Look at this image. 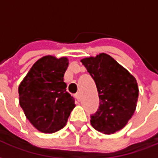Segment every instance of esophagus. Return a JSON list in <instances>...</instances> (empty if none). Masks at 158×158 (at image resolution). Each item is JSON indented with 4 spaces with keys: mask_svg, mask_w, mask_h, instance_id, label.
Wrapping results in <instances>:
<instances>
[{
    "mask_svg": "<svg viewBox=\"0 0 158 158\" xmlns=\"http://www.w3.org/2000/svg\"><path fill=\"white\" fill-rule=\"evenodd\" d=\"M74 97H75L77 101H79V99H80V96H79V93H76L75 95H74Z\"/></svg>",
    "mask_w": 158,
    "mask_h": 158,
    "instance_id": "1",
    "label": "esophagus"
}]
</instances>
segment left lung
<instances>
[{
    "mask_svg": "<svg viewBox=\"0 0 158 158\" xmlns=\"http://www.w3.org/2000/svg\"><path fill=\"white\" fill-rule=\"evenodd\" d=\"M95 80L100 106L90 117L93 128L105 135L114 134L135 113L139 96L135 78L106 53L80 60Z\"/></svg>",
    "mask_w": 158,
    "mask_h": 158,
    "instance_id": "1",
    "label": "left lung"
}]
</instances>
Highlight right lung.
Instances as JSON below:
<instances>
[{
    "instance_id": "1",
    "label": "right lung",
    "mask_w": 158,
    "mask_h": 158,
    "mask_svg": "<svg viewBox=\"0 0 158 158\" xmlns=\"http://www.w3.org/2000/svg\"><path fill=\"white\" fill-rule=\"evenodd\" d=\"M69 63L66 56H42L19 86L20 106L30 123L42 133L52 134L62 129L75 107L63 78Z\"/></svg>"
}]
</instances>
